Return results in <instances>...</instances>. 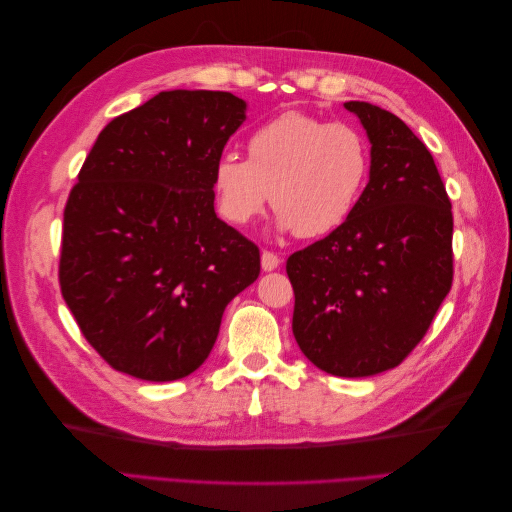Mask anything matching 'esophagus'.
Segmentation results:
<instances>
[{"label":"esophagus","instance_id":"obj_1","mask_svg":"<svg viewBox=\"0 0 512 512\" xmlns=\"http://www.w3.org/2000/svg\"><path fill=\"white\" fill-rule=\"evenodd\" d=\"M260 262H262V269H265V271H273V269L280 267V256L269 252V250H262Z\"/></svg>","mask_w":512,"mask_h":512}]
</instances>
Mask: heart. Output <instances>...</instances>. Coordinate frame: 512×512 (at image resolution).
Segmentation results:
<instances>
[{
	"instance_id": "heart-1",
	"label": "heart",
	"mask_w": 512,
	"mask_h": 512,
	"mask_svg": "<svg viewBox=\"0 0 512 512\" xmlns=\"http://www.w3.org/2000/svg\"><path fill=\"white\" fill-rule=\"evenodd\" d=\"M363 132L301 111H286L247 138V160L224 153L213 164L215 207L232 226H247L269 196L277 224L303 239L342 226L361 203L371 175Z\"/></svg>"
}]
</instances>
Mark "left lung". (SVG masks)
<instances>
[{
    "label": "left lung",
    "instance_id": "left-lung-1",
    "mask_svg": "<svg viewBox=\"0 0 512 512\" xmlns=\"http://www.w3.org/2000/svg\"><path fill=\"white\" fill-rule=\"evenodd\" d=\"M371 143L361 203L327 237L294 252L292 333L331 376L397 367L418 346L453 286V211L438 166L404 121L346 102Z\"/></svg>",
    "mask_w": 512,
    "mask_h": 512
}]
</instances>
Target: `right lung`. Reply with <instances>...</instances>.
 <instances>
[{
	"instance_id": "obj_1",
	"label": "right lung",
	"mask_w": 512,
	"mask_h": 512,
	"mask_svg": "<svg viewBox=\"0 0 512 512\" xmlns=\"http://www.w3.org/2000/svg\"><path fill=\"white\" fill-rule=\"evenodd\" d=\"M245 119L228 91H162L100 132L70 190L59 286L83 337L123 374L205 363L260 250L213 209L211 173Z\"/></svg>"
}]
</instances>
